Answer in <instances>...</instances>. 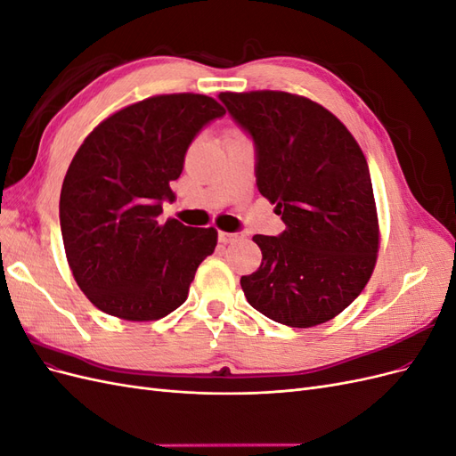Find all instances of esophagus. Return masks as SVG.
Listing matches in <instances>:
<instances>
[{"instance_id": "obj_1", "label": "esophagus", "mask_w": 456, "mask_h": 456, "mask_svg": "<svg viewBox=\"0 0 456 456\" xmlns=\"http://www.w3.org/2000/svg\"><path fill=\"white\" fill-rule=\"evenodd\" d=\"M243 238L241 232H218V241L220 243H232Z\"/></svg>"}]
</instances>
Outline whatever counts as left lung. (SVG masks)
<instances>
[{"label":"left lung","mask_w":456,"mask_h":456,"mask_svg":"<svg viewBox=\"0 0 456 456\" xmlns=\"http://www.w3.org/2000/svg\"><path fill=\"white\" fill-rule=\"evenodd\" d=\"M256 150V186L285 230L255 236L260 268L241 275L247 302L270 320L306 329L333 320L375 270L379 218L369 165L340 119L283 91L220 93Z\"/></svg>","instance_id":"8db88e82"}]
</instances>
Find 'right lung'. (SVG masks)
I'll list each match as a JSON object with an SVG mask.
<instances>
[{
	"instance_id": "add662e5",
	"label": "right lung",
	"mask_w": 456,
	"mask_h": 456,
	"mask_svg": "<svg viewBox=\"0 0 456 456\" xmlns=\"http://www.w3.org/2000/svg\"><path fill=\"white\" fill-rule=\"evenodd\" d=\"M223 116L205 94L150 96L104 119L76 151L61 190V232L76 283L104 314L154 322L188 298L216 230L158 216L163 201H175L169 183L188 146Z\"/></svg>"
}]
</instances>
